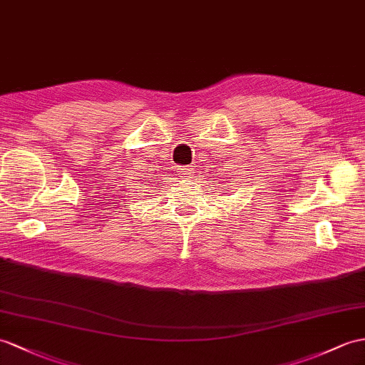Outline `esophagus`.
Returning <instances> with one entry per match:
<instances>
[{"label":"esophagus","instance_id":"1","mask_svg":"<svg viewBox=\"0 0 365 365\" xmlns=\"http://www.w3.org/2000/svg\"><path fill=\"white\" fill-rule=\"evenodd\" d=\"M192 173H195L193 165H184V167H181V175L192 176Z\"/></svg>","mask_w":365,"mask_h":365}]
</instances>
